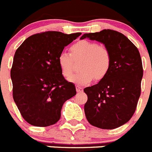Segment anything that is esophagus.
Segmentation results:
<instances>
[{
    "instance_id": "obj_1",
    "label": "esophagus",
    "mask_w": 152,
    "mask_h": 152,
    "mask_svg": "<svg viewBox=\"0 0 152 152\" xmlns=\"http://www.w3.org/2000/svg\"><path fill=\"white\" fill-rule=\"evenodd\" d=\"M76 91H77V92H82L83 91V88H81V87H80L79 85H76Z\"/></svg>"
}]
</instances>
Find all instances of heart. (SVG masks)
Masks as SVG:
<instances>
[{"instance_id": "heart-1", "label": "heart", "mask_w": 152, "mask_h": 152, "mask_svg": "<svg viewBox=\"0 0 152 152\" xmlns=\"http://www.w3.org/2000/svg\"><path fill=\"white\" fill-rule=\"evenodd\" d=\"M71 51L74 58H83L80 66L82 71L70 77L72 82L80 86L87 85L95 77L100 80L108 73L111 64V56L104 45L88 40H80L72 45ZM58 64L63 76L68 78L73 71L72 56L67 52H61L58 58Z\"/></svg>"}]
</instances>
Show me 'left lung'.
I'll use <instances>...</instances> for the list:
<instances>
[{"instance_id": "left-lung-1", "label": "left lung", "mask_w": 152, "mask_h": 152, "mask_svg": "<svg viewBox=\"0 0 152 152\" xmlns=\"http://www.w3.org/2000/svg\"><path fill=\"white\" fill-rule=\"evenodd\" d=\"M88 38L101 42L110 51L108 73L96 84L84 88L88 101L84 113L92 126L113 129L129 120L135 111L141 94L143 68L139 52L126 36L112 29L85 33Z\"/></svg>"}]
</instances>
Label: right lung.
<instances>
[{"instance_id":"obj_1","label":"right lung","mask_w":152,"mask_h":152,"mask_svg":"<svg viewBox=\"0 0 152 152\" xmlns=\"http://www.w3.org/2000/svg\"><path fill=\"white\" fill-rule=\"evenodd\" d=\"M80 35L38 33L24 40L16 51L10 71L13 97L29 124L45 127L56 123L64 102L76 94L75 84L62 75L58 58Z\"/></svg>"}]
</instances>
